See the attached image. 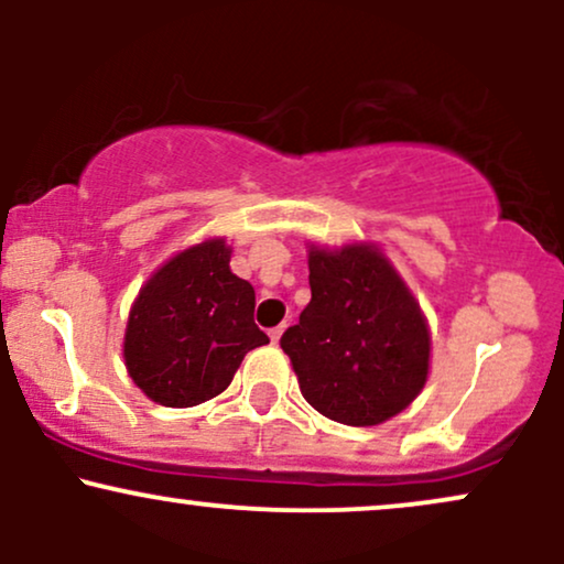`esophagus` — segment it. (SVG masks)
<instances>
[{"label":"esophagus","instance_id":"obj_1","mask_svg":"<svg viewBox=\"0 0 564 564\" xmlns=\"http://www.w3.org/2000/svg\"><path fill=\"white\" fill-rule=\"evenodd\" d=\"M281 336H283V326L270 328V341H273V345H278V341H281Z\"/></svg>","mask_w":564,"mask_h":564}]
</instances>
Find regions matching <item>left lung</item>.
Returning <instances> with one entry per match:
<instances>
[{"label": "left lung", "mask_w": 564, "mask_h": 564, "mask_svg": "<svg viewBox=\"0 0 564 564\" xmlns=\"http://www.w3.org/2000/svg\"><path fill=\"white\" fill-rule=\"evenodd\" d=\"M307 268L313 300L281 336L304 400L339 424L390 422L430 379L419 300L377 243H310Z\"/></svg>", "instance_id": "1"}]
</instances>
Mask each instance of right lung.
<instances>
[{
    "label": "right lung",
    "instance_id": "obj_1",
    "mask_svg": "<svg viewBox=\"0 0 564 564\" xmlns=\"http://www.w3.org/2000/svg\"><path fill=\"white\" fill-rule=\"evenodd\" d=\"M225 238L187 246L142 283L129 307L124 366L153 403L191 408L228 390L243 355L268 345L254 289L230 270Z\"/></svg>",
    "mask_w": 564,
    "mask_h": 564
}]
</instances>
